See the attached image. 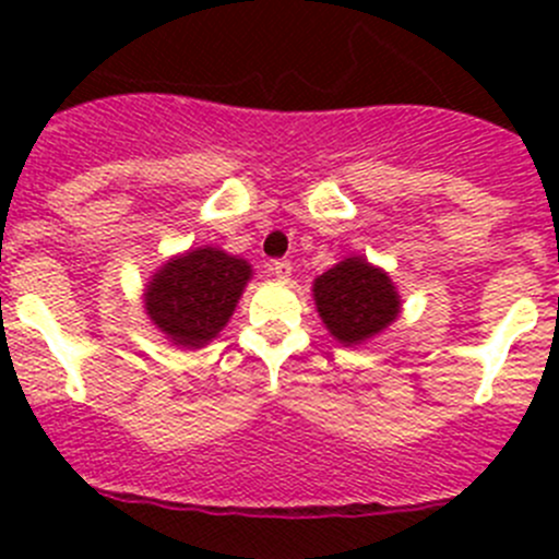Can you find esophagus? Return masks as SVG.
<instances>
[{
  "label": "esophagus",
  "mask_w": 559,
  "mask_h": 559,
  "mask_svg": "<svg viewBox=\"0 0 559 559\" xmlns=\"http://www.w3.org/2000/svg\"><path fill=\"white\" fill-rule=\"evenodd\" d=\"M270 275L278 281H289L292 278V264L286 262V259H275V262H270Z\"/></svg>",
  "instance_id": "obj_1"
}]
</instances>
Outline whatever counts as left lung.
Listing matches in <instances>:
<instances>
[{"instance_id": "left-lung-1", "label": "left lung", "mask_w": 559, "mask_h": 559, "mask_svg": "<svg viewBox=\"0 0 559 559\" xmlns=\"http://www.w3.org/2000/svg\"><path fill=\"white\" fill-rule=\"evenodd\" d=\"M311 292L326 332L343 346L373 341L403 311L400 292L386 270L357 253L321 273Z\"/></svg>"}]
</instances>
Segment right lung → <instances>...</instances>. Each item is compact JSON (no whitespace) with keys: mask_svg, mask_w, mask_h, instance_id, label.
<instances>
[{"mask_svg":"<svg viewBox=\"0 0 559 559\" xmlns=\"http://www.w3.org/2000/svg\"><path fill=\"white\" fill-rule=\"evenodd\" d=\"M251 275L243 257L216 246L189 248L151 275L143 308L173 346L202 348L233 319Z\"/></svg>","mask_w":559,"mask_h":559,"instance_id":"obj_1","label":"right lung"}]
</instances>
